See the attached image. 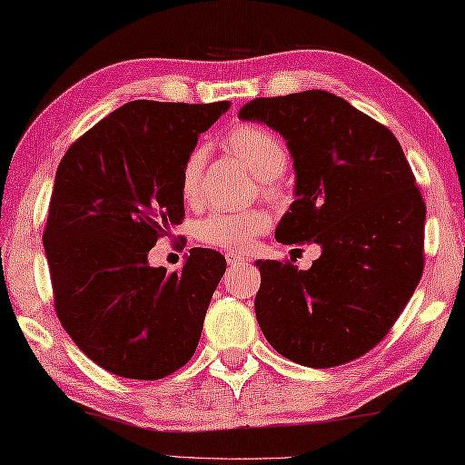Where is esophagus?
I'll return each mask as SVG.
<instances>
[{
	"mask_svg": "<svg viewBox=\"0 0 465 465\" xmlns=\"http://www.w3.org/2000/svg\"><path fill=\"white\" fill-rule=\"evenodd\" d=\"M225 261H227V265H230V267H244V265H248L246 256L233 254V252H227L225 254Z\"/></svg>",
	"mask_w": 465,
	"mask_h": 465,
	"instance_id": "1",
	"label": "esophagus"
}]
</instances>
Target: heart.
<instances>
[{"label":"heart","mask_w":465,"mask_h":465,"mask_svg":"<svg viewBox=\"0 0 465 465\" xmlns=\"http://www.w3.org/2000/svg\"><path fill=\"white\" fill-rule=\"evenodd\" d=\"M223 148L240 158L252 175L262 179V188L267 193H277L275 177L286 169L288 150L273 131L261 124L238 123L225 131ZM204 169V152L192 150L182 164L179 175V192L188 204L198 203L200 179ZM267 214L259 209L238 213H213L198 223V238L204 244L225 248L232 252H242L252 246L256 235L267 230Z\"/></svg>","instance_id":"1"}]
</instances>
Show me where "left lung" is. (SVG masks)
Wrapping results in <instances>:
<instances>
[{"mask_svg": "<svg viewBox=\"0 0 465 465\" xmlns=\"http://www.w3.org/2000/svg\"><path fill=\"white\" fill-rule=\"evenodd\" d=\"M240 116L280 131L294 158L296 200L277 242L322 246L307 272L256 261V322L290 361L349 363L388 334L424 272L426 204L411 166L391 129L322 89L256 98Z\"/></svg>", "mask_w": 465, "mask_h": 465, "instance_id": "8db88e82", "label": "left lung"}]
</instances>
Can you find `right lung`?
<instances>
[{"label": "right lung", "mask_w": 465, "mask_h": 465, "mask_svg": "<svg viewBox=\"0 0 465 465\" xmlns=\"http://www.w3.org/2000/svg\"><path fill=\"white\" fill-rule=\"evenodd\" d=\"M230 102L134 100L94 124L55 171L44 246L55 315L110 373L161 380L190 361L225 256L192 248L182 272L148 252L185 217L179 175Z\"/></svg>", "instance_id": "obj_1"}]
</instances>
